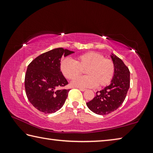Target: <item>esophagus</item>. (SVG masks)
I'll list each match as a JSON object with an SVG mask.
<instances>
[{"label": "esophagus", "instance_id": "esophagus-1", "mask_svg": "<svg viewBox=\"0 0 153 153\" xmlns=\"http://www.w3.org/2000/svg\"><path fill=\"white\" fill-rule=\"evenodd\" d=\"M80 90H81V91H82V92H84V91H86V89H84V88H79Z\"/></svg>", "mask_w": 153, "mask_h": 153}]
</instances>
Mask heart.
<instances>
[{"label": "heart", "instance_id": "b5f03b06", "mask_svg": "<svg viewBox=\"0 0 153 153\" xmlns=\"http://www.w3.org/2000/svg\"><path fill=\"white\" fill-rule=\"evenodd\" d=\"M60 70L67 79L73 80L86 71V76L74 80V87L93 88L97 85L104 87L109 84L115 74V65L111 59H105L94 51L87 52L77 56L75 60L63 59L60 63Z\"/></svg>", "mask_w": 153, "mask_h": 153}]
</instances>
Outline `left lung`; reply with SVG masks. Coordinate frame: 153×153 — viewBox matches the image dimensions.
I'll list each match as a JSON object with an SVG mask.
<instances>
[{
	"mask_svg": "<svg viewBox=\"0 0 153 153\" xmlns=\"http://www.w3.org/2000/svg\"><path fill=\"white\" fill-rule=\"evenodd\" d=\"M111 58L115 65V74L110 85L98 91L95 97L86 103L93 113L105 115L120 107L126 97L129 88L130 72L123 61L112 54Z\"/></svg>",
	"mask_w": 153,
	"mask_h": 153,
	"instance_id": "obj_1",
	"label": "left lung"
}]
</instances>
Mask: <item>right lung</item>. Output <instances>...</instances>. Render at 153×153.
Masks as SVG:
<instances>
[{
	"instance_id": "1",
	"label": "right lung",
	"mask_w": 153,
	"mask_h": 153,
	"mask_svg": "<svg viewBox=\"0 0 153 153\" xmlns=\"http://www.w3.org/2000/svg\"><path fill=\"white\" fill-rule=\"evenodd\" d=\"M63 48L53 49L37 56L27 66L25 76L27 97L33 107L45 113H53L63 107L69 89L60 70L62 56L74 53Z\"/></svg>"
}]
</instances>
